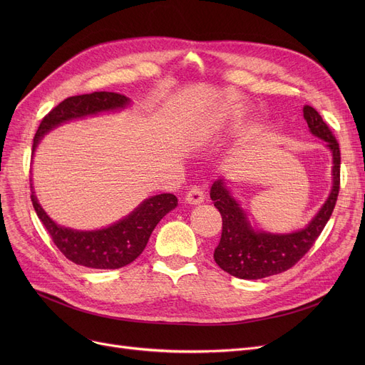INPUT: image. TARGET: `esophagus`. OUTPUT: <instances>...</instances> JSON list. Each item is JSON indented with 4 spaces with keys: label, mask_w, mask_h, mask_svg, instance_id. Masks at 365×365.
Returning a JSON list of instances; mask_svg holds the SVG:
<instances>
[{
    "label": "esophagus",
    "mask_w": 365,
    "mask_h": 365,
    "mask_svg": "<svg viewBox=\"0 0 365 365\" xmlns=\"http://www.w3.org/2000/svg\"><path fill=\"white\" fill-rule=\"evenodd\" d=\"M186 202L187 204H201L204 201V194L202 190L198 187V186H192L190 187L187 192H186V197H185Z\"/></svg>",
    "instance_id": "esophagus-1"
}]
</instances>
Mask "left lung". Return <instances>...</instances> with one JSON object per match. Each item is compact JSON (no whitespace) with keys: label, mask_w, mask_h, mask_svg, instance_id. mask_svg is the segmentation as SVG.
Instances as JSON below:
<instances>
[{"label":"left lung","mask_w":365,"mask_h":365,"mask_svg":"<svg viewBox=\"0 0 365 365\" xmlns=\"http://www.w3.org/2000/svg\"><path fill=\"white\" fill-rule=\"evenodd\" d=\"M303 117L314 136L327 142L333 155V187L315 217L306 227L292 234L255 231L240 202L231 195L226 182L219 179L210 190V198L222 216V237L215 250V260L227 274L241 279H260L293 267L321 235L327 225L340 189V149L330 127L309 105Z\"/></svg>","instance_id":"8db88e82"}]
</instances>
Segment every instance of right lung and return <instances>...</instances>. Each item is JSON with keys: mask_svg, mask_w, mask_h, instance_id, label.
Listing matches in <instances>:
<instances>
[{"mask_svg": "<svg viewBox=\"0 0 365 365\" xmlns=\"http://www.w3.org/2000/svg\"><path fill=\"white\" fill-rule=\"evenodd\" d=\"M130 99L124 94L112 91H94L90 94L72 96L53 108L38 127L32 152L40 143L44 134L62 123L88 117L99 112L124 109ZM32 187V185H31ZM31 201L54 245L71 262L93 269H118L134 259H138L149 241V237L158 222L178 205V198L173 194L153 195L145 200L139 207L108 227L98 231H75L54 223L38 202L32 190Z\"/></svg>", "mask_w": 365, "mask_h": 365, "instance_id": "add662e5", "label": "right lung"}]
</instances>
